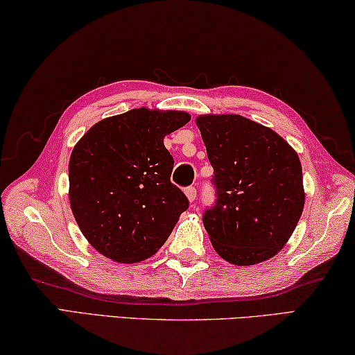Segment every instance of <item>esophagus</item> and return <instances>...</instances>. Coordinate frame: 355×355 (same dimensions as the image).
<instances>
[{
	"instance_id": "obj_1",
	"label": "esophagus",
	"mask_w": 355,
	"mask_h": 355,
	"mask_svg": "<svg viewBox=\"0 0 355 355\" xmlns=\"http://www.w3.org/2000/svg\"><path fill=\"white\" fill-rule=\"evenodd\" d=\"M185 195H187V198L190 202H193L196 200V189L195 187H187L185 189Z\"/></svg>"
}]
</instances>
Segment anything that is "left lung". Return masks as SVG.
Segmentation results:
<instances>
[{"instance_id":"left-lung-1","label":"left lung","mask_w":355,"mask_h":355,"mask_svg":"<svg viewBox=\"0 0 355 355\" xmlns=\"http://www.w3.org/2000/svg\"><path fill=\"white\" fill-rule=\"evenodd\" d=\"M214 168L216 205L202 223L225 261L253 266L280 252L305 205L299 155L269 127L239 114L196 118Z\"/></svg>"}]
</instances>
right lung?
<instances>
[{
	"label": "right lung",
	"instance_id": "1",
	"mask_svg": "<svg viewBox=\"0 0 355 355\" xmlns=\"http://www.w3.org/2000/svg\"><path fill=\"white\" fill-rule=\"evenodd\" d=\"M190 114L135 108L98 121L69 160V201L83 236L116 263L143 261L164 245L189 209L171 184L174 160L164 144Z\"/></svg>",
	"mask_w": 355,
	"mask_h": 355
}]
</instances>
